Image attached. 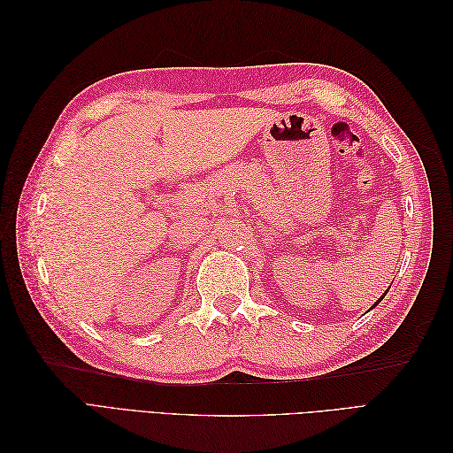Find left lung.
Instances as JSON below:
<instances>
[{
    "mask_svg": "<svg viewBox=\"0 0 453 453\" xmlns=\"http://www.w3.org/2000/svg\"><path fill=\"white\" fill-rule=\"evenodd\" d=\"M388 291H389V289H388ZM388 291H386V293H383V295H381V296H380V298H378V303H374V306H372V308H376V306H378V304H380V303H381V298H383V296H386V295H388ZM372 308H370V310H372Z\"/></svg>",
    "mask_w": 453,
    "mask_h": 453,
    "instance_id": "left-lung-1",
    "label": "left lung"
}]
</instances>
